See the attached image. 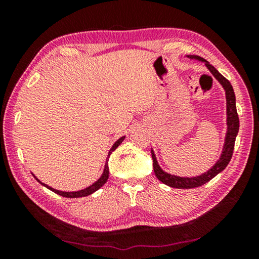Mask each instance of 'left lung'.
<instances>
[{
    "instance_id": "1",
    "label": "left lung",
    "mask_w": 259,
    "mask_h": 259,
    "mask_svg": "<svg viewBox=\"0 0 259 259\" xmlns=\"http://www.w3.org/2000/svg\"><path fill=\"white\" fill-rule=\"evenodd\" d=\"M188 58L191 59H196L199 61H203L205 66L211 72L212 75L217 78L219 83L223 85L225 90L226 95V114H227V133L225 137V144L224 147H223L222 155L219 157V160L214 163L211 169H209L207 172L201 175V176L196 177H178L175 176V175H170L168 172H164L163 170L161 169L156 161V157L154 152L152 150V159H153V169H154L155 176L157 177L160 182H162L165 185L175 188H194L199 187L203 184L208 183L209 181L217 176L219 172H222L224 170L227 164L230 163L231 157L233 155L234 151V144H235V138L236 135L239 133V115L238 112H236V106H235V95L234 90L232 88V84L230 81L225 78L224 76L219 73L216 68H214L212 65H210L207 60L201 58L199 56H187Z\"/></svg>"
}]
</instances>
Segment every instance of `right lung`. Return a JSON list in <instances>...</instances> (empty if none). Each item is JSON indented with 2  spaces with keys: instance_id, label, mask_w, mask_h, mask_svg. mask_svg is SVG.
<instances>
[{
  "instance_id": "right-lung-1",
  "label": "right lung",
  "mask_w": 259,
  "mask_h": 259,
  "mask_svg": "<svg viewBox=\"0 0 259 259\" xmlns=\"http://www.w3.org/2000/svg\"><path fill=\"white\" fill-rule=\"evenodd\" d=\"M124 136L123 137H121V138H119L115 142V144H114V145L112 146V148L111 150H109V152H108V155H107V159H106V163H105V168H104V172H103V175L102 176H100V178L98 179L97 182H95L93 185H90L89 187H87V188H84V190H81V191H76V192H63V191H58V190H55V188H52V187H50V186H48L47 184H43L42 182H40L38 181V179L34 176V178L36 179V181L38 182V183H41L43 186H46L47 188H49L50 191H52V192H55V193H57V194H59V195H61V196H65V198H82V196H88V195H90V194H93L94 192H96L97 190H99L100 187H102L105 183L107 182V179H108V176H109V169H108V159H109V156H111V154H112V152L113 151H115L116 148H117V146L120 145V144L123 142L124 140Z\"/></svg>"
}]
</instances>
